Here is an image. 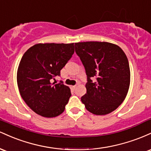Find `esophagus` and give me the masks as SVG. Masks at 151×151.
Returning a JSON list of instances; mask_svg holds the SVG:
<instances>
[{
  "label": "esophagus",
  "mask_w": 151,
  "mask_h": 151,
  "mask_svg": "<svg viewBox=\"0 0 151 151\" xmlns=\"http://www.w3.org/2000/svg\"><path fill=\"white\" fill-rule=\"evenodd\" d=\"M76 87H77V86H76V85H74V86H71V88H72V89H73V90L75 89Z\"/></svg>",
  "instance_id": "1"
}]
</instances>
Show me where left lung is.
<instances>
[{"instance_id": "1", "label": "left lung", "mask_w": 151, "mask_h": 151, "mask_svg": "<svg viewBox=\"0 0 151 151\" xmlns=\"http://www.w3.org/2000/svg\"><path fill=\"white\" fill-rule=\"evenodd\" d=\"M74 46L87 76L81 102L95 115L114 111L129 89L131 73L126 54L120 47L107 42H77Z\"/></svg>"}]
</instances>
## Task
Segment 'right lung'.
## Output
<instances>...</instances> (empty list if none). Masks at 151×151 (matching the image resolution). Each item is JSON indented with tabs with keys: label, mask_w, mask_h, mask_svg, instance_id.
Returning a JSON list of instances; mask_svg holds the SVG:
<instances>
[{
	"label": "right lung",
	"mask_w": 151,
	"mask_h": 151,
	"mask_svg": "<svg viewBox=\"0 0 151 151\" xmlns=\"http://www.w3.org/2000/svg\"><path fill=\"white\" fill-rule=\"evenodd\" d=\"M74 52V43H39L24 53L17 72L20 96L26 104L46 118L63 113L71 96L69 86L51 83Z\"/></svg>",
	"instance_id": "1"
}]
</instances>
